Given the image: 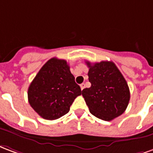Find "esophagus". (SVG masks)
I'll list each match as a JSON object with an SVG mask.
<instances>
[{
	"mask_svg": "<svg viewBox=\"0 0 153 153\" xmlns=\"http://www.w3.org/2000/svg\"><path fill=\"white\" fill-rule=\"evenodd\" d=\"M85 85L84 83H82V84L81 85V90H84V89H85Z\"/></svg>",
	"mask_w": 153,
	"mask_h": 153,
	"instance_id": "esophagus-1",
	"label": "esophagus"
}]
</instances>
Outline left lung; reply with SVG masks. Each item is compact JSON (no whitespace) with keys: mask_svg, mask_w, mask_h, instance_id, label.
<instances>
[{"mask_svg":"<svg viewBox=\"0 0 153 153\" xmlns=\"http://www.w3.org/2000/svg\"><path fill=\"white\" fill-rule=\"evenodd\" d=\"M85 63L91 86L82 90V96L91 114L103 121H112L121 116L129 104L128 84L114 63Z\"/></svg>","mask_w":153,"mask_h":153,"instance_id":"obj_1","label":"left lung"}]
</instances>
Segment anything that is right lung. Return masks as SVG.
Wrapping results in <instances>:
<instances>
[{"label":"right lung","instance_id":"1","mask_svg":"<svg viewBox=\"0 0 153 153\" xmlns=\"http://www.w3.org/2000/svg\"><path fill=\"white\" fill-rule=\"evenodd\" d=\"M81 94L67 61L52 58L45 63L30 84L28 102L39 116L55 120L67 114Z\"/></svg>","mask_w":153,"mask_h":153}]
</instances>
